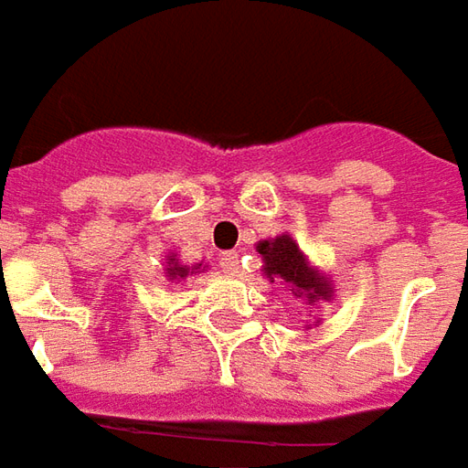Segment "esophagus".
<instances>
[{
    "label": "esophagus",
    "instance_id": "34e87169",
    "mask_svg": "<svg viewBox=\"0 0 468 468\" xmlns=\"http://www.w3.org/2000/svg\"><path fill=\"white\" fill-rule=\"evenodd\" d=\"M218 264H221V270L227 271V274H237L239 271V254L237 251H221L218 254Z\"/></svg>",
    "mask_w": 468,
    "mask_h": 468
}]
</instances>
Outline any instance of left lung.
<instances>
[{
	"instance_id": "obj_1",
	"label": "left lung",
	"mask_w": 468,
	"mask_h": 468,
	"mask_svg": "<svg viewBox=\"0 0 468 468\" xmlns=\"http://www.w3.org/2000/svg\"><path fill=\"white\" fill-rule=\"evenodd\" d=\"M257 251L264 261L261 271L270 277V282H284L294 297H303L310 304L333 297L330 277H324L323 271L310 267L307 257L290 234H282L277 239L260 241Z\"/></svg>"
}]
</instances>
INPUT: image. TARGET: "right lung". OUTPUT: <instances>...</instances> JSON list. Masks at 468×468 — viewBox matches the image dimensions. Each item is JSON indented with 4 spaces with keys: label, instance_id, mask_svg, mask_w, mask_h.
Returning a JSON list of instances; mask_svg holds the SVG:
<instances>
[{
    "label": "right lung",
    "instance_id": "obj_1",
    "mask_svg": "<svg viewBox=\"0 0 468 468\" xmlns=\"http://www.w3.org/2000/svg\"><path fill=\"white\" fill-rule=\"evenodd\" d=\"M198 270H201V264H194V267L178 264L176 254H171V257H168V261H165V277H168V280H184L186 274H194V271H198Z\"/></svg>",
    "mask_w": 468,
    "mask_h": 468
}]
</instances>
